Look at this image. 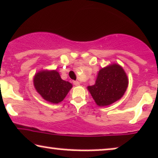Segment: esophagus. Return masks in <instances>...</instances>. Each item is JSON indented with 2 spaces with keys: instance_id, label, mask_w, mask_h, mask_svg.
<instances>
[{
  "instance_id": "1",
  "label": "esophagus",
  "mask_w": 158,
  "mask_h": 158,
  "mask_svg": "<svg viewBox=\"0 0 158 158\" xmlns=\"http://www.w3.org/2000/svg\"><path fill=\"white\" fill-rule=\"evenodd\" d=\"M73 83L74 85H76V86H79V85H80V83H79L78 81H73Z\"/></svg>"
}]
</instances>
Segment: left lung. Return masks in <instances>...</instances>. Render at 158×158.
Here are the masks:
<instances>
[{
	"mask_svg": "<svg viewBox=\"0 0 158 158\" xmlns=\"http://www.w3.org/2000/svg\"><path fill=\"white\" fill-rule=\"evenodd\" d=\"M128 86L127 74L120 65L113 64L101 69L96 84L87 89L97 105L107 106L122 97Z\"/></svg>",
	"mask_w": 158,
	"mask_h": 158,
	"instance_id": "1",
	"label": "left lung"
}]
</instances>
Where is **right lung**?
<instances>
[{
    "mask_svg": "<svg viewBox=\"0 0 158 158\" xmlns=\"http://www.w3.org/2000/svg\"><path fill=\"white\" fill-rule=\"evenodd\" d=\"M34 85L42 97L53 104L62 102L72 87L71 83L62 80L56 71H40L34 78Z\"/></svg>",
    "mask_w": 158,
    "mask_h": 158,
    "instance_id": "add662e5",
    "label": "right lung"
}]
</instances>
